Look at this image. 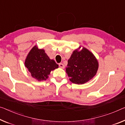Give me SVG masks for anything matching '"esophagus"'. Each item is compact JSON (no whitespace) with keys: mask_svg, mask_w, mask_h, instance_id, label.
<instances>
[{"mask_svg":"<svg viewBox=\"0 0 125 125\" xmlns=\"http://www.w3.org/2000/svg\"><path fill=\"white\" fill-rule=\"evenodd\" d=\"M59 67H60V68L64 69L65 68V66L64 65V64H62V63H60V64H59Z\"/></svg>","mask_w":125,"mask_h":125,"instance_id":"34e87169","label":"esophagus"}]
</instances>
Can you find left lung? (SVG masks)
Wrapping results in <instances>:
<instances>
[{
  "label": "left lung",
  "mask_w": 125,
  "mask_h": 125,
  "mask_svg": "<svg viewBox=\"0 0 125 125\" xmlns=\"http://www.w3.org/2000/svg\"><path fill=\"white\" fill-rule=\"evenodd\" d=\"M79 46L73 52L68 61L66 73L70 81L76 84H83L94 76L98 69L97 59L85 47Z\"/></svg>",
  "instance_id": "8db88e82"
}]
</instances>
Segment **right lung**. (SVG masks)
Masks as SVG:
<instances>
[{"label":"right lung","mask_w":125,"mask_h":125,"mask_svg":"<svg viewBox=\"0 0 125 125\" xmlns=\"http://www.w3.org/2000/svg\"><path fill=\"white\" fill-rule=\"evenodd\" d=\"M32 78L38 81H43L49 78L51 71L59 68L55 61L50 59L43 49H39L34 46L27 56L24 61Z\"/></svg>","instance_id":"obj_1"}]
</instances>
